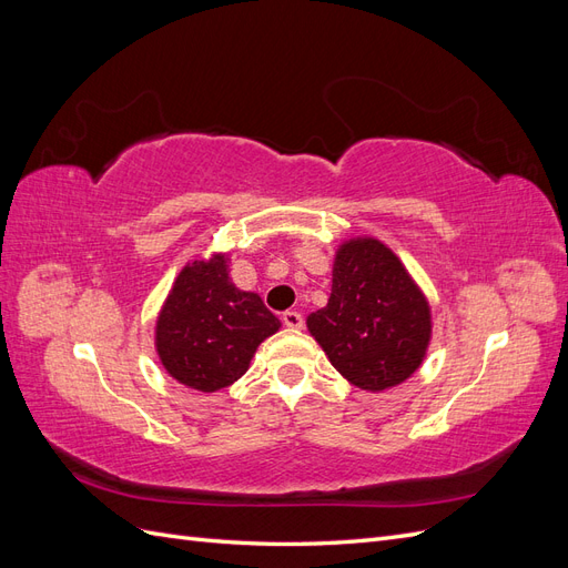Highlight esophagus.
<instances>
[{"mask_svg":"<svg viewBox=\"0 0 568 568\" xmlns=\"http://www.w3.org/2000/svg\"><path fill=\"white\" fill-rule=\"evenodd\" d=\"M282 322L288 326V329H301V326H303V315L298 311H286L282 315Z\"/></svg>","mask_w":568,"mask_h":568,"instance_id":"esophagus-1","label":"esophagus"}]
</instances>
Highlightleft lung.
Wrapping results in <instances>:
<instances>
[{
  "mask_svg": "<svg viewBox=\"0 0 568 568\" xmlns=\"http://www.w3.org/2000/svg\"><path fill=\"white\" fill-rule=\"evenodd\" d=\"M305 324L343 379L372 393L422 367L434 326L424 291L374 236H353L336 248L332 296Z\"/></svg>",
  "mask_w": 568,
  "mask_h": 568,
  "instance_id": "8db88e82",
  "label": "left lung"
}]
</instances>
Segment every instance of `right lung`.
Masks as SVG:
<instances>
[{
	"label": "right lung",
	"mask_w": 568,
	"mask_h": 568,
	"mask_svg": "<svg viewBox=\"0 0 568 568\" xmlns=\"http://www.w3.org/2000/svg\"><path fill=\"white\" fill-rule=\"evenodd\" d=\"M280 326L261 296L232 284L227 253H213L180 270L156 317L153 343L175 382L215 393L242 379L257 346Z\"/></svg>",
	"instance_id": "add662e5"
}]
</instances>
